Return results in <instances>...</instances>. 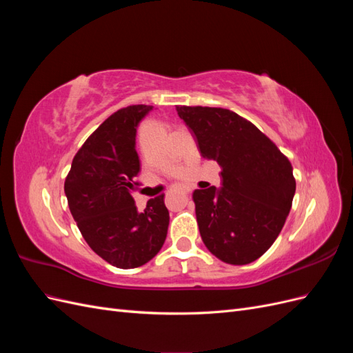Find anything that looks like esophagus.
Wrapping results in <instances>:
<instances>
[{
    "mask_svg": "<svg viewBox=\"0 0 353 353\" xmlns=\"http://www.w3.org/2000/svg\"><path fill=\"white\" fill-rule=\"evenodd\" d=\"M181 190H183V193H184V194H190V191H191V188H190V187H183Z\"/></svg>",
    "mask_w": 353,
    "mask_h": 353,
    "instance_id": "obj_1",
    "label": "esophagus"
}]
</instances>
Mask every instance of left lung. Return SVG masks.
I'll return each instance as SVG.
<instances>
[{"label": "left lung", "mask_w": 353, "mask_h": 353, "mask_svg": "<svg viewBox=\"0 0 353 353\" xmlns=\"http://www.w3.org/2000/svg\"><path fill=\"white\" fill-rule=\"evenodd\" d=\"M205 159L221 166L222 187L194 190L200 236L208 250L245 265L281 232L296 191L293 168L268 137L228 109L176 105Z\"/></svg>", "instance_id": "1"}]
</instances>
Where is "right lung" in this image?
<instances>
[{
  "label": "right lung",
  "mask_w": 353,
  "mask_h": 353,
  "mask_svg": "<svg viewBox=\"0 0 353 353\" xmlns=\"http://www.w3.org/2000/svg\"><path fill=\"white\" fill-rule=\"evenodd\" d=\"M153 105L135 104L109 116L73 157L65 193L73 219L90 248L116 268H138L162 249L169 212L163 196L138 212L131 196L140 159L137 126Z\"/></svg>",
  "instance_id": "1"
}]
</instances>
